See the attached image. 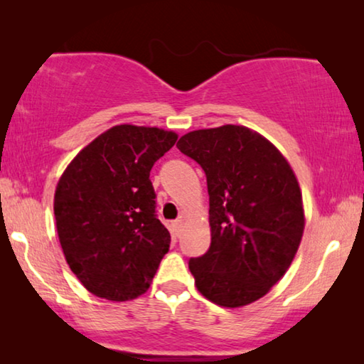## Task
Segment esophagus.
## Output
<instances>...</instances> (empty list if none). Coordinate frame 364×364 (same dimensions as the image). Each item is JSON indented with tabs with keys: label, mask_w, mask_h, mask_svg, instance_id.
<instances>
[{
	"label": "esophagus",
	"mask_w": 364,
	"mask_h": 364,
	"mask_svg": "<svg viewBox=\"0 0 364 364\" xmlns=\"http://www.w3.org/2000/svg\"><path fill=\"white\" fill-rule=\"evenodd\" d=\"M183 230V220H175L171 221V232H173V236L178 237L181 234Z\"/></svg>",
	"instance_id": "1"
}]
</instances>
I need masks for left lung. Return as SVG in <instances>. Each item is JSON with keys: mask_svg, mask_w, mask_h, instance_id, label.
I'll list each match as a JSON object with an SVG mask.
<instances>
[{"mask_svg": "<svg viewBox=\"0 0 364 364\" xmlns=\"http://www.w3.org/2000/svg\"><path fill=\"white\" fill-rule=\"evenodd\" d=\"M176 147L204 168L210 197V247L189 260L197 291L225 308L262 299L291 267L305 230L291 164L242 125L189 132Z\"/></svg>", "mask_w": 364, "mask_h": 364, "instance_id": "1", "label": "left lung"}]
</instances>
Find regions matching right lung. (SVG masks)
<instances>
[{
    "label": "right lung",
    "mask_w": 364,
    "mask_h": 364,
    "mask_svg": "<svg viewBox=\"0 0 364 364\" xmlns=\"http://www.w3.org/2000/svg\"><path fill=\"white\" fill-rule=\"evenodd\" d=\"M175 132L115 125L67 165L54 193L60 247L73 274L96 297L127 301L149 289L170 247L156 217L154 164Z\"/></svg>",
    "instance_id": "right-lung-1"
}]
</instances>
